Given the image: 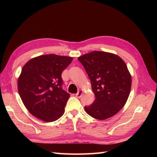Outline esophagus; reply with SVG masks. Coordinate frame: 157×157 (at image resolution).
<instances>
[{
    "label": "esophagus",
    "mask_w": 157,
    "mask_h": 157,
    "mask_svg": "<svg viewBox=\"0 0 157 157\" xmlns=\"http://www.w3.org/2000/svg\"><path fill=\"white\" fill-rule=\"evenodd\" d=\"M82 92H82V90H79L78 92V93H77V94H75V97H77V98H80L82 94Z\"/></svg>",
    "instance_id": "obj_1"
}]
</instances>
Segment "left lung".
<instances>
[{
  "label": "left lung",
  "instance_id": "1",
  "mask_svg": "<svg viewBox=\"0 0 157 157\" xmlns=\"http://www.w3.org/2000/svg\"><path fill=\"white\" fill-rule=\"evenodd\" d=\"M91 82L95 100L85 111L93 118L104 120L121 110L128 101L132 77L123 60L111 52L93 51L78 58Z\"/></svg>",
  "mask_w": 157,
  "mask_h": 157
}]
</instances>
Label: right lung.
<instances>
[{
	"mask_svg": "<svg viewBox=\"0 0 157 157\" xmlns=\"http://www.w3.org/2000/svg\"><path fill=\"white\" fill-rule=\"evenodd\" d=\"M72 60L71 56L40 55L23 67L18 92L23 105L36 117L52 122L63 115L70 94L62 88L61 73Z\"/></svg>",
	"mask_w": 157,
	"mask_h": 157,
	"instance_id": "1",
	"label": "right lung"
}]
</instances>
